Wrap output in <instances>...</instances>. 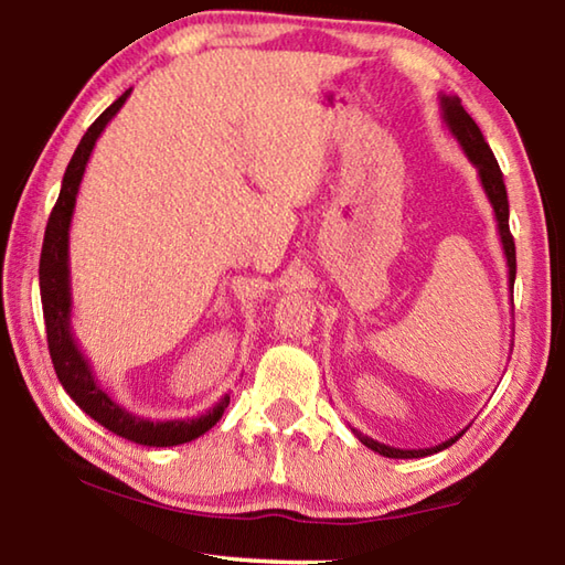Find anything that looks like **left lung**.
Instances as JSON below:
<instances>
[{
	"label": "left lung",
	"mask_w": 565,
	"mask_h": 565,
	"mask_svg": "<svg viewBox=\"0 0 565 565\" xmlns=\"http://www.w3.org/2000/svg\"><path fill=\"white\" fill-rule=\"evenodd\" d=\"M438 99H441V117L446 121L448 131L454 134L458 145L466 151V157L478 171V179H481V186L486 191V196H489V202L493 206V214H495V226H499V236H501V244H503V256H505V266H509V286L513 289V281H515V244H513V236H511V228H509V196H505V184H503V174L499 169V161H495L491 147L486 145L481 129H478V124L471 119V114H468L461 107V99L451 97V94H438ZM353 436L359 438L363 446H369L371 451H376L386 458H424V456H431L444 451L451 444H456L461 434L448 438V441L431 446V448H394V446H386V444H379L374 438L363 436L356 428H351Z\"/></svg>",
	"instance_id": "8db88e82"
}]
</instances>
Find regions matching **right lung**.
<instances>
[{
    "label": "right lung",
    "instance_id": "right-lung-1",
    "mask_svg": "<svg viewBox=\"0 0 565 565\" xmlns=\"http://www.w3.org/2000/svg\"><path fill=\"white\" fill-rule=\"evenodd\" d=\"M131 89H127L121 97L111 104V107L99 114V119L92 124L84 134L79 147H76L70 167L64 171L60 199L50 214L42 244V259H40V291H42V309H44V323H46V341H50V356L54 363L60 384L66 394L79 406L84 414L92 416L97 424L109 428L127 441L141 444V446H179L189 444L206 434L218 418L224 416L228 406V394H224L216 404L204 411V414L191 418H171V420H151L134 416L131 411L119 406L107 391L99 386L97 376L89 359L76 343L72 333V281H70V226L74 216L76 194H79V184L87 169V161L92 157V149L107 129V124L117 117V111L129 99Z\"/></svg>",
    "mask_w": 565,
    "mask_h": 565
}]
</instances>
